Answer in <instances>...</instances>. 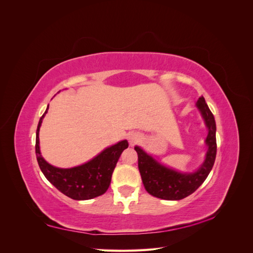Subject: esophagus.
Returning <instances> with one entry per match:
<instances>
[{"instance_id":"esophagus-1","label":"esophagus","mask_w":253,"mask_h":253,"mask_svg":"<svg viewBox=\"0 0 253 253\" xmlns=\"http://www.w3.org/2000/svg\"><path fill=\"white\" fill-rule=\"evenodd\" d=\"M139 138H140V135L136 132H132L128 135V140L131 144H135L137 141L139 140Z\"/></svg>"}]
</instances>
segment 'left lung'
<instances>
[{"mask_svg":"<svg viewBox=\"0 0 253 253\" xmlns=\"http://www.w3.org/2000/svg\"><path fill=\"white\" fill-rule=\"evenodd\" d=\"M209 129L206 143L208 144L206 160L201 169L195 173L181 174L168 169L155 162L139 147H135L138 154V169L143 186L151 195L167 201H179L192 194L208 177L216 157V126L213 114L207 105L205 98L201 97L196 103Z\"/></svg>","mask_w":253,"mask_h":253,"instance_id":"left-lung-1","label":"left lung"}]
</instances>
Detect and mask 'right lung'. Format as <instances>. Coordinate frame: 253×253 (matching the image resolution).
Listing matches in <instances>:
<instances>
[{
	"label": "right lung",
	"mask_w": 253,
	"mask_h": 253,
	"mask_svg": "<svg viewBox=\"0 0 253 253\" xmlns=\"http://www.w3.org/2000/svg\"><path fill=\"white\" fill-rule=\"evenodd\" d=\"M47 110L48 108L40 118L36 134L37 160L45 177L60 192L76 201L90 200L104 194L110 187L112 174L121 153L128 147L127 141L122 140L117 144L112 145L90 162L82 166L72 169L55 168L43 159L39 147L40 126Z\"/></svg>",
	"instance_id": "obj_1"
}]
</instances>
